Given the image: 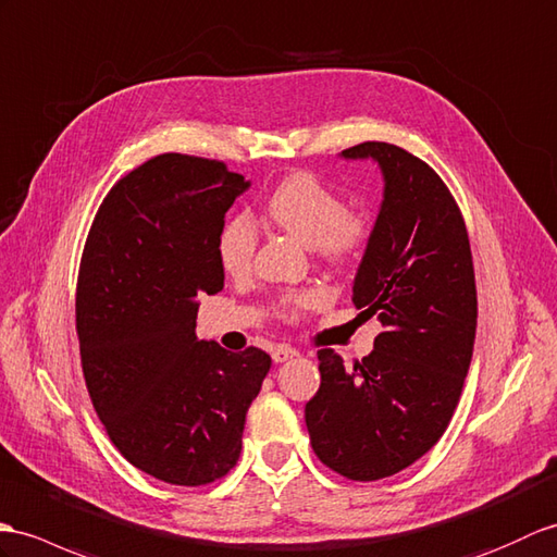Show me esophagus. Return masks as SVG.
<instances>
[{"mask_svg": "<svg viewBox=\"0 0 557 557\" xmlns=\"http://www.w3.org/2000/svg\"><path fill=\"white\" fill-rule=\"evenodd\" d=\"M296 356H299V351H296V348H292V346H287V344H280V346L273 348L275 363H284V360L296 358Z\"/></svg>", "mask_w": 557, "mask_h": 557, "instance_id": "1", "label": "esophagus"}]
</instances>
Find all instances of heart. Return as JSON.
I'll return each mask as SVG.
<instances>
[{
    "mask_svg": "<svg viewBox=\"0 0 557 557\" xmlns=\"http://www.w3.org/2000/svg\"><path fill=\"white\" fill-rule=\"evenodd\" d=\"M265 215L273 225L296 237L308 249H315L332 263H344L366 247L370 225L363 215L346 211L342 197L318 177L296 173L268 194ZM258 230L247 215L230 218L218 237L220 265L227 275H247L253 265ZM318 304V294H292L284 299V310L296 315Z\"/></svg>",
    "mask_w": 557,
    "mask_h": 557,
    "instance_id": "heart-1",
    "label": "heart"
}]
</instances>
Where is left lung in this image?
Here are the masks:
<instances>
[{
	"mask_svg": "<svg viewBox=\"0 0 557 557\" xmlns=\"http://www.w3.org/2000/svg\"><path fill=\"white\" fill-rule=\"evenodd\" d=\"M339 157L374 161L384 180L351 296L382 332L351 370L322 348L306 426L327 468L374 482L406 470L446 432L472 360L474 268L458 203L430 165L386 141Z\"/></svg>",
	"mask_w": 557,
	"mask_h": 557,
	"instance_id": "left-lung-1",
	"label": "left lung"
}]
</instances>
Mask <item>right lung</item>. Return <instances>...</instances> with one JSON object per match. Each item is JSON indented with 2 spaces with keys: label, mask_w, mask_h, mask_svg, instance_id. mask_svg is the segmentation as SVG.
<instances>
[{
  "label": "right lung",
  "mask_w": 557,
  "mask_h": 557,
  "mask_svg": "<svg viewBox=\"0 0 557 557\" xmlns=\"http://www.w3.org/2000/svg\"><path fill=\"white\" fill-rule=\"evenodd\" d=\"M249 187L220 161L161 153L113 185L85 242L75 322L89 398L121 456L168 484L235 468L273 363L197 337L199 296L225 284V213Z\"/></svg>",
  "instance_id": "add662e5"
}]
</instances>
